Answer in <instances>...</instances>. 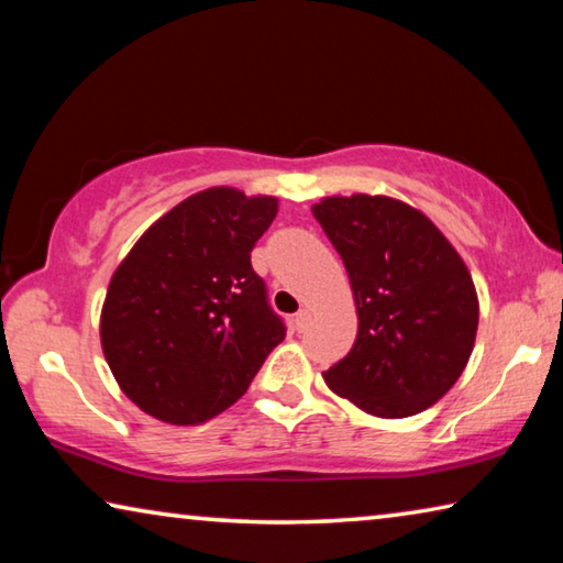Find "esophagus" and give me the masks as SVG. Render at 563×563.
I'll return each mask as SVG.
<instances>
[{"label":"esophagus","mask_w":563,"mask_h":563,"mask_svg":"<svg viewBox=\"0 0 563 563\" xmlns=\"http://www.w3.org/2000/svg\"><path fill=\"white\" fill-rule=\"evenodd\" d=\"M292 322H295V328H298V330H305V328H308V322H310V310H308V308H300L298 312H295Z\"/></svg>","instance_id":"34e87169"}]
</instances>
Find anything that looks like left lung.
<instances>
[{
  "label": "left lung",
  "instance_id": "obj_1",
  "mask_svg": "<svg viewBox=\"0 0 563 563\" xmlns=\"http://www.w3.org/2000/svg\"><path fill=\"white\" fill-rule=\"evenodd\" d=\"M345 263L355 345L322 373L362 412H424L464 373L479 300L460 253L422 211L389 196H330L312 206Z\"/></svg>",
  "mask_w": 563,
  "mask_h": 563
}]
</instances>
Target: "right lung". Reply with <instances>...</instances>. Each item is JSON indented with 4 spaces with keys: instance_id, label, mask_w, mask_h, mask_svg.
Instances as JSON below:
<instances>
[{
    "instance_id": "obj_1",
    "label": "right lung",
    "mask_w": 563,
    "mask_h": 563,
    "mask_svg": "<svg viewBox=\"0 0 563 563\" xmlns=\"http://www.w3.org/2000/svg\"><path fill=\"white\" fill-rule=\"evenodd\" d=\"M278 198L216 186L148 228L113 271L101 350L133 405L168 424H201L245 395L285 338L251 251Z\"/></svg>"
}]
</instances>
